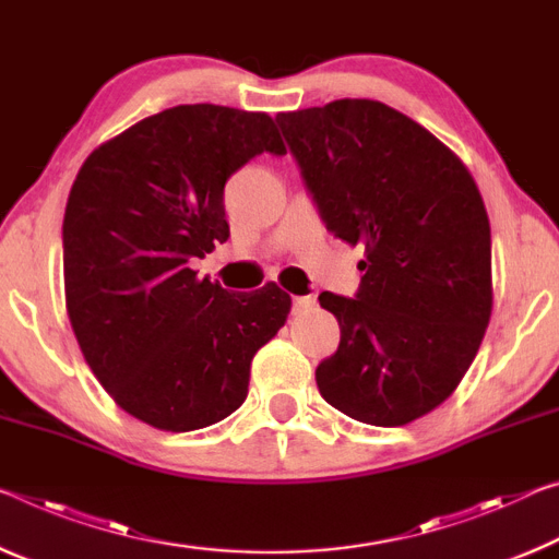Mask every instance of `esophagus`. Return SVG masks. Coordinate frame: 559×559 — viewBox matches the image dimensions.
<instances>
[{
    "instance_id": "34e87169",
    "label": "esophagus",
    "mask_w": 559,
    "mask_h": 559,
    "mask_svg": "<svg viewBox=\"0 0 559 559\" xmlns=\"http://www.w3.org/2000/svg\"><path fill=\"white\" fill-rule=\"evenodd\" d=\"M316 306V298L313 296H296L294 298V313H304L308 308Z\"/></svg>"
}]
</instances>
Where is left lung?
Wrapping results in <instances>:
<instances>
[{"instance_id": "8db88e82", "label": "left lung", "mask_w": 559, "mask_h": 559, "mask_svg": "<svg viewBox=\"0 0 559 559\" xmlns=\"http://www.w3.org/2000/svg\"><path fill=\"white\" fill-rule=\"evenodd\" d=\"M276 121L328 231L366 248L358 296H318L341 325L318 391L353 420H418L455 393L490 323V221L475 179L428 129L373 99Z\"/></svg>"}]
</instances>
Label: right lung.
<instances>
[{"label": "right lung", "mask_w": 559, "mask_h": 559, "mask_svg": "<svg viewBox=\"0 0 559 559\" xmlns=\"http://www.w3.org/2000/svg\"><path fill=\"white\" fill-rule=\"evenodd\" d=\"M263 152L286 154L269 114L181 104L96 146L69 191V323L104 391L152 428L238 411L253 356L290 313L276 283L231 294L191 269L228 238V176Z\"/></svg>", "instance_id": "right-lung-1"}]
</instances>
